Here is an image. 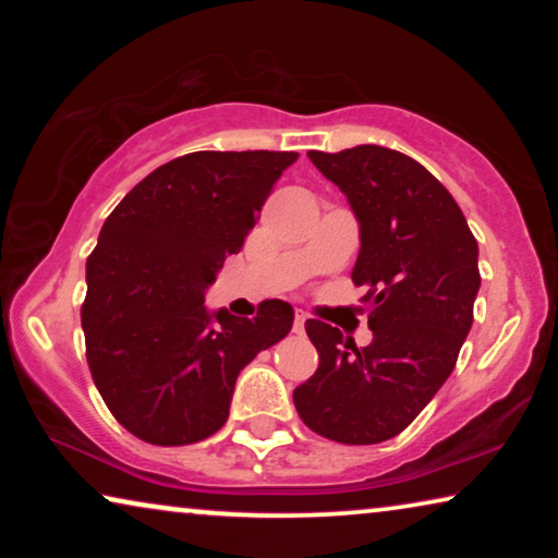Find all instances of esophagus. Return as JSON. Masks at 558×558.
Masks as SVG:
<instances>
[{
    "label": "esophagus",
    "mask_w": 558,
    "mask_h": 558,
    "mask_svg": "<svg viewBox=\"0 0 558 558\" xmlns=\"http://www.w3.org/2000/svg\"><path fill=\"white\" fill-rule=\"evenodd\" d=\"M304 323H307V315H304L302 310L294 312V332H302L304 330Z\"/></svg>",
    "instance_id": "1"
}]
</instances>
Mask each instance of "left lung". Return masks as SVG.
I'll use <instances>...</instances> for the list:
<instances>
[{"label":"left lung","instance_id":"obj_1","mask_svg":"<svg viewBox=\"0 0 558 558\" xmlns=\"http://www.w3.org/2000/svg\"><path fill=\"white\" fill-rule=\"evenodd\" d=\"M348 195L361 223L353 284L373 342L307 319L319 365L294 388L296 414L319 437L378 445L401 434L454 371L480 289L477 241L449 190L416 159L378 144L307 151Z\"/></svg>","mask_w":558,"mask_h":558}]
</instances>
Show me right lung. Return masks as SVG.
Returning <instances> with one entry per match:
<instances>
[{
  "instance_id": "1",
  "label": "right lung",
  "mask_w": 558,
  "mask_h": 558,
  "mask_svg": "<svg viewBox=\"0 0 558 558\" xmlns=\"http://www.w3.org/2000/svg\"><path fill=\"white\" fill-rule=\"evenodd\" d=\"M296 157L193 151L149 172L106 218L86 264V361L113 418L142 441L216 434L239 373L292 330L287 302H262L254 319L210 317L203 294Z\"/></svg>"
}]
</instances>
